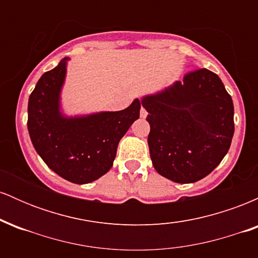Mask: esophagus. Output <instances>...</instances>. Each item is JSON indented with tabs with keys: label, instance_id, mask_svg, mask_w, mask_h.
<instances>
[{
	"label": "esophagus",
	"instance_id": "esophagus-1",
	"mask_svg": "<svg viewBox=\"0 0 258 258\" xmlns=\"http://www.w3.org/2000/svg\"><path fill=\"white\" fill-rule=\"evenodd\" d=\"M139 115H141V117H142V119H146V117H147V115H148V111L146 110V109L143 108V106H142V108H141V112H139Z\"/></svg>",
	"mask_w": 258,
	"mask_h": 258
}]
</instances>
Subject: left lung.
<instances>
[{"instance_id":"8db88e82","label":"left lung","mask_w":258,"mask_h":258,"mask_svg":"<svg viewBox=\"0 0 258 258\" xmlns=\"http://www.w3.org/2000/svg\"><path fill=\"white\" fill-rule=\"evenodd\" d=\"M149 112L150 158L159 174L194 183L211 173L229 150L234 105L215 73L197 69L141 99Z\"/></svg>"}]
</instances>
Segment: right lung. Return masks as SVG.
I'll use <instances>...</instances> for the list:
<instances>
[{
  "label": "right lung",
  "instance_id": "right-lung-1",
  "mask_svg": "<svg viewBox=\"0 0 258 258\" xmlns=\"http://www.w3.org/2000/svg\"><path fill=\"white\" fill-rule=\"evenodd\" d=\"M69 58L44 73L29 97L28 130L32 146L55 173L76 184L98 179L110 170L120 139L139 117L136 98L120 111L67 116L60 93Z\"/></svg>",
  "mask_w": 258,
  "mask_h": 258
}]
</instances>
